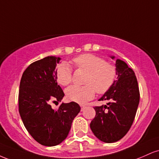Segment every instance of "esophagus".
Returning <instances> with one entry per match:
<instances>
[{"label": "esophagus", "instance_id": "obj_1", "mask_svg": "<svg viewBox=\"0 0 159 159\" xmlns=\"http://www.w3.org/2000/svg\"><path fill=\"white\" fill-rule=\"evenodd\" d=\"M80 106H81V111H83V110H84V108H85V107H86V106H85V105H80Z\"/></svg>", "mask_w": 159, "mask_h": 159}]
</instances>
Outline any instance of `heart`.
<instances>
[{"label":"heart","mask_w":159,"mask_h":159,"mask_svg":"<svg viewBox=\"0 0 159 159\" xmlns=\"http://www.w3.org/2000/svg\"><path fill=\"white\" fill-rule=\"evenodd\" d=\"M78 68L87 72L84 86H71L66 90L68 99L78 103H85L92 99L96 93L105 94L113 87L117 77V69L114 64L105 62L103 58L92 54H84L72 60ZM58 84L66 86L72 79V70L66 62L60 63L56 69Z\"/></svg>","instance_id":"heart-1"}]
</instances>
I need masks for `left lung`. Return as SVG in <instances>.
<instances>
[{"instance_id": "obj_1", "label": "left lung", "mask_w": 159, "mask_h": 159, "mask_svg": "<svg viewBox=\"0 0 159 159\" xmlns=\"http://www.w3.org/2000/svg\"><path fill=\"white\" fill-rule=\"evenodd\" d=\"M114 59V57H111ZM117 80L99 99L108 100L107 105L94 107L96 116L90 129L96 138L105 143L123 138L132 126L140 101L138 81L134 71L117 59Z\"/></svg>"}]
</instances>
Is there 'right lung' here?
<instances>
[{"label": "right lung", "instance_id": "obj_1", "mask_svg": "<svg viewBox=\"0 0 159 159\" xmlns=\"http://www.w3.org/2000/svg\"><path fill=\"white\" fill-rule=\"evenodd\" d=\"M60 57L48 56L25 69L19 86V111L27 132L46 147L58 145L68 135L81 110L78 103H62L57 110L51 103L61 102L64 93L57 84L56 66Z\"/></svg>", "mask_w": 159, "mask_h": 159}]
</instances>
